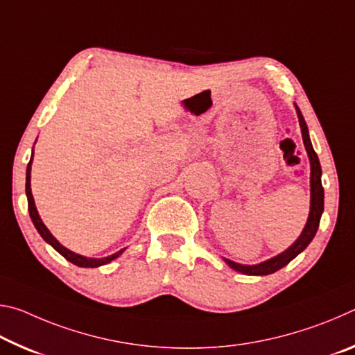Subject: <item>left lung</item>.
<instances>
[{"label":"left lung","instance_id":"8db88e82","mask_svg":"<svg viewBox=\"0 0 355 355\" xmlns=\"http://www.w3.org/2000/svg\"><path fill=\"white\" fill-rule=\"evenodd\" d=\"M297 110V117H299V123H300V130H302V139H304V146L305 150H307L309 158H310V166H311V177H310V186H311V203H310V214H309V220L305 224L304 232L300 233V236L297 238V241L294 243L290 249H286L285 252H282L280 255L271 258V260L263 261L260 264H254V266H243V264H238L232 260H227L225 263L230 266L232 269H235L238 272L248 274V275H268L272 274L275 271H279L284 266H286L293 258H296L300 252H302L307 245L311 243V239L316 235L318 227H320V219L324 209V188L321 184V164L320 159H318V155L311 147L310 137H309V128L305 125L304 116L300 114V110L296 106Z\"/></svg>","mask_w":355,"mask_h":355}]
</instances>
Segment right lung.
<instances>
[{
  "label": "right lung",
  "mask_w": 355,
  "mask_h": 355,
  "mask_svg": "<svg viewBox=\"0 0 355 355\" xmlns=\"http://www.w3.org/2000/svg\"><path fill=\"white\" fill-rule=\"evenodd\" d=\"M31 159H33V156H31ZM26 197H28L29 216H31L33 224H34L35 228H37V232L40 233V236L44 238L48 244H51L53 248H55L59 252V254H61L65 258V260H69L70 263H73V264H76V266H81V268H97V266H101V264L110 263L111 260H114V258H117L123 252V249H122V250L116 252V254H114V255L106 257V258H86V257H81V255H78V254H73V252L69 250V249H65L64 245L59 244V241H56V238L53 236L50 232H48V228L44 225V222L40 220L37 209H35L34 199H33V192H31V161H29L28 167H26Z\"/></svg>",
  "instance_id": "obj_1"
}]
</instances>
